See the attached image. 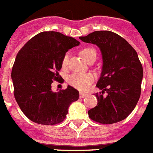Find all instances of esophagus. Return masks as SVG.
<instances>
[{
  "label": "esophagus",
  "mask_w": 153,
  "mask_h": 153,
  "mask_svg": "<svg viewBox=\"0 0 153 153\" xmlns=\"http://www.w3.org/2000/svg\"><path fill=\"white\" fill-rule=\"evenodd\" d=\"M88 95L87 93H85V92H80V98H85Z\"/></svg>",
  "instance_id": "obj_1"
}]
</instances>
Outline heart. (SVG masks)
Masks as SVG:
<instances>
[{"label":"heart","instance_id":"b5f03b06","mask_svg":"<svg viewBox=\"0 0 153 153\" xmlns=\"http://www.w3.org/2000/svg\"><path fill=\"white\" fill-rule=\"evenodd\" d=\"M80 54L85 60L88 61L91 57L96 56V51L94 48L87 46L81 50ZM68 62V54H65L62 59V66L65 67L67 65ZM94 79H95V76L91 73H85V74L74 73L68 77V82L71 86L77 89L85 91L89 88Z\"/></svg>","mask_w":153,"mask_h":153}]
</instances>
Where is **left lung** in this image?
Segmentation results:
<instances>
[{"instance_id": "obj_1", "label": "left lung", "mask_w": 153, "mask_h": 153, "mask_svg": "<svg viewBox=\"0 0 153 153\" xmlns=\"http://www.w3.org/2000/svg\"><path fill=\"white\" fill-rule=\"evenodd\" d=\"M79 39L96 45L103 61L96 85L102 91L95 94L98 104L88 110V116L101 124L123 120L133 111L141 95L143 69L137 52L126 40L109 30H97Z\"/></svg>"}]
</instances>
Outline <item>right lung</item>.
<instances>
[{
  "mask_svg": "<svg viewBox=\"0 0 153 153\" xmlns=\"http://www.w3.org/2000/svg\"><path fill=\"white\" fill-rule=\"evenodd\" d=\"M79 44L60 32L43 31L18 51L11 71L14 98L30 121L46 126L61 123L70 105L78 99L79 92L71 86L54 92L51 84L53 80L62 82L58 71L64 55Z\"/></svg>",
  "mask_w": 153,
  "mask_h": 153,
  "instance_id": "add662e5",
  "label": "right lung"
}]
</instances>
